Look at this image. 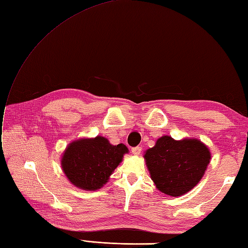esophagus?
<instances>
[{"instance_id": "obj_1", "label": "esophagus", "mask_w": 248, "mask_h": 248, "mask_svg": "<svg viewBox=\"0 0 248 248\" xmlns=\"http://www.w3.org/2000/svg\"><path fill=\"white\" fill-rule=\"evenodd\" d=\"M142 151V147L141 146H135L131 148V153L135 154V155H139V154L141 153Z\"/></svg>"}]
</instances>
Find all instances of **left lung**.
<instances>
[{
    "label": "left lung",
    "instance_id": "1",
    "mask_svg": "<svg viewBox=\"0 0 248 248\" xmlns=\"http://www.w3.org/2000/svg\"><path fill=\"white\" fill-rule=\"evenodd\" d=\"M144 158L157 189L170 196H180L199 184L211 156L199 140L176 141L164 136L146 151Z\"/></svg>",
    "mask_w": 248,
    "mask_h": 248
}]
</instances>
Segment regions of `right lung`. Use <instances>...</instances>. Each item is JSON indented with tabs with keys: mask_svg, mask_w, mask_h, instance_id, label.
I'll list each match as a JSON object with an SVG mask.
<instances>
[{
	"mask_svg": "<svg viewBox=\"0 0 248 248\" xmlns=\"http://www.w3.org/2000/svg\"><path fill=\"white\" fill-rule=\"evenodd\" d=\"M128 150L124 144L112 145L104 137L75 141L65 150L62 166L68 179L84 190H97L122 161Z\"/></svg>",
	"mask_w": 248,
	"mask_h": 248,
	"instance_id": "add662e5",
	"label": "right lung"
}]
</instances>
